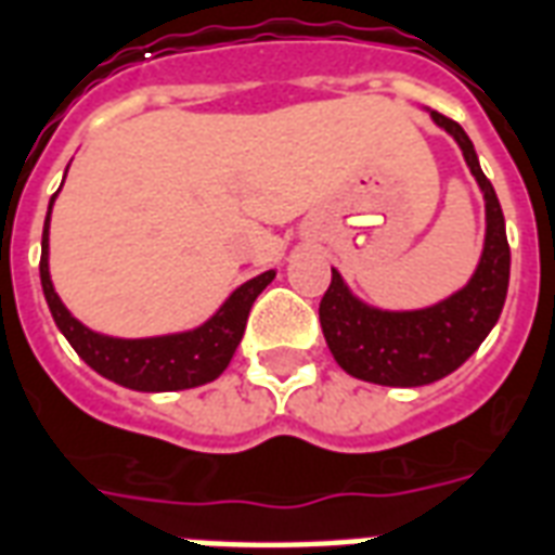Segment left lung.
I'll list each match as a JSON object with an SVG mask.
<instances>
[{
    "label": "left lung",
    "instance_id": "1",
    "mask_svg": "<svg viewBox=\"0 0 555 555\" xmlns=\"http://www.w3.org/2000/svg\"><path fill=\"white\" fill-rule=\"evenodd\" d=\"M434 125L454 139L486 203L483 253L460 291L428 308L390 311L363 302L332 268V285L320 302L325 344L352 378L380 387H425L460 370L492 332L509 287V244L501 203L486 180L472 139L456 121L428 109Z\"/></svg>",
    "mask_w": 555,
    "mask_h": 555
}]
</instances>
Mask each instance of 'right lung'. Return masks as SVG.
Instances as JSON below:
<instances>
[{
    "mask_svg": "<svg viewBox=\"0 0 555 555\" xmlns=\"http://www.w3.org/2000/svg\"><path fill=\"white\" fill-rule=\"evenodd\" d=\"M54 201L57 194H52L46 223H42L40 282L54 323L69 340L72 349L80 354V361L113 384L139 392L192 390L218 378L230 366L232 354L244 337L249 308L256 302V296L276 279V270H264L235 287L206 323L194 325L189 332L156 334V337H109L75 320L54 291L52 273H49V223H52Z\"/></svg>",
    "mask_w": 555,
    "mask_h": 555,
    "instance_id": "1",
    "label": "right lung"
}]
</instances>
